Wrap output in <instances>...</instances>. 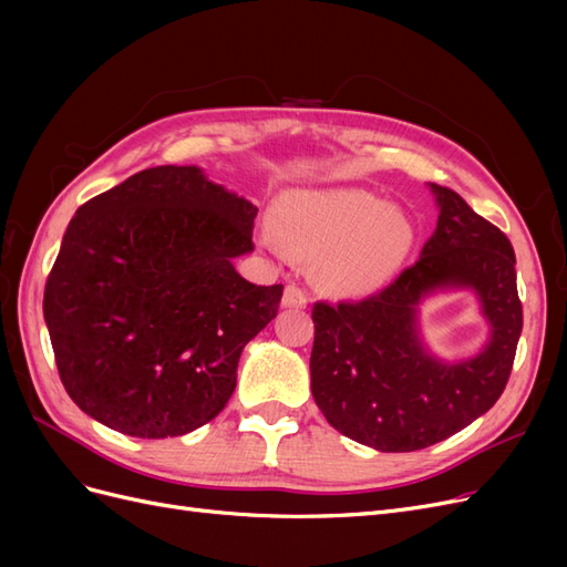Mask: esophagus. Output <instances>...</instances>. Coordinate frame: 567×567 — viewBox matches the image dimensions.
I'll list each match as a JSON object with an SVG mask.
<instances>
[{
    "instance_id": "34e87169",
    "label": "esophagus",
    "mask_w": 567,
    "mask_h": 567,
    "mask_svg": "<svg viewBox=\"0 0 567 567\" xmlns=\"http://www.w3.org/2000/svg\"><path fill=\"white\" fill-rule=\"evenodd\" d=\"M284 307H293V310H302V307H307V302H310V298H307L305 288H300L298 284H288L286 290H284Z\"/></svg>"
}]
</instances>
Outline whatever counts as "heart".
<instances>
[{
	"mask_svg": "<svg viewBox=\"0 0 567 567\" xmlns=\"http://www.w3.org/2000/svg\"><path fill=\"white\" fill-rule=\"evenodd\" d=\"M274 252L319 255V277L336 293H367L402 267L414 246L406 215L362 188L293 192L277 203V227L262 229Z\"/></svg>",
	"mask_w": 567,
	"mask_h": 567,
	"instance_id": "1",
	"label": "heart"
}]
</instances>
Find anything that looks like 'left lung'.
I'll list each match as a JSON object with an SVG mask.
<instances>
[{
	"label": "left lung",
	"instance_id": "left-lung-1",
	"mask_svg": "<svg viewBox=\"0 0 567 567\" xmlns=\"http://www.w3.org/2000/svg\"><path fill=\"white\" fill-rule=\"evenodd\" d=\"M437 227L419 260L381 293L317 302L312 394L338 433L379 452H416L452 437L502 398L523 331L516 252L502 229L447 186L431 184ZM471 287L491 321L483 353L450 365L424 350L417 305Z\"/></svg>",
	"mask_w": 567,
	"mask_h": 567
}]
</instances>
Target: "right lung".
I'll return each mask as SVG.
<instances>
[{
    "instance_id": "obj_1",
    "label": "right lung",
    "mask_w": 567,
    "mask_h": 567,
    "mask_svg": "<svg viewBox=\"0 0 567 567\" xmlns=\"http://www.w3.org/2000/svg\"><path fill=\"white\" fill-rule=\"evenodd\" d=\"M257 208L196 165H161L80 205L44 286L71 400L117 433L161 440L213 421L284 286L234 269Z\"/></svg>"
}]
</instances>
